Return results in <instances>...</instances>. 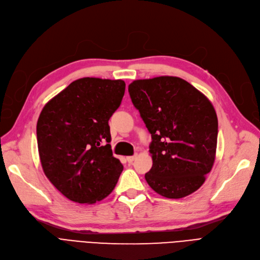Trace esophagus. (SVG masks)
<instances>
[{
	"mask_svg": "<svg viewBox=\"0 0 260 260\" xmlns=\"http://www.w3.org/2000/svg\"><path fill=\"white\" fill-rule=\"evenodd\" d=\"M135 158H137V154H135V155H131V156H127L128 163H132Z\"/></svg>",
	"mask_w": 260,
	"mask_h": 260,
	"instance_id": "obj_1",
	"label": "esophagus"
}]
</instances>
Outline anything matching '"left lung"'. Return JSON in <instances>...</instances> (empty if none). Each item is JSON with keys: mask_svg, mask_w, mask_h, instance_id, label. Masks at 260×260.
I'll return each instance as SVG.
<instances>
[{"mask_svg": "<svg viewBox=\"0 0 260 260\" xmlns=\"http://www.w3.org/2000/svg\"><path fill=\"white\" fill-rule=\"evenodd\" d=\"M132 104L151 134L149 186L169 199L199 189L212 170L218 118L208 98L179 77L159 76L129 84Z\"/></svg>", "mask_w": 260, "mask_h": 260, "instance_id": "1", "label": "left lung"}]
</instances>
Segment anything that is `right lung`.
I'll list each match as a JSON object with an SVG mask.
<instances>
[{
  "instance_id": "right-lung-1",
  "label": "right lung",
  "mask_w": 260,
  "mask_h": 260,
  "mask_svg": "<svg viewBox=\"0 0 260 260\" xmlns=\"http://www.w3.org/2000/svg\"><path fill=\"white\" fill-rule=\"evenodd\" d=\"M126 83L84 77L49 101L37 122L38 150L46 178L71 201L93 204L114 189L122 171L111 149L109 119Z\"/></svg>"
}]
</instances>
